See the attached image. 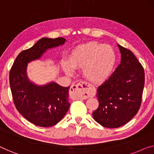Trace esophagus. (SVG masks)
Instances as JSON below:
<instances>
[{
	"instance_id": "34e87169",
	"label": "esophagus",
	"mask_w": 154,
	"mask_h": 154,
	"mask_svg": "<svg viewBox=\"0 0 154 154\" xmlns=\"http://www.w3.org/2000/svg\"><path fill=\"white\" fill-rule=\"evenodd\" d=\"M71 97L73 99L85 100L95 95V87L85 82H81L77 84H72L70 88Z\"/></svg>"
}]
</instances>
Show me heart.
<instances>
[{"label":"heart","instance_id":"heart-1","mask_svg":"<svg viewBox=\"0 0 154 154\" xmlns=\"http://www.w3.org/2000/svg\"><path fill=\"white\" fill-rule=\"evenodd\" d=\"M116 63V54L113 48L97 42L80 45L71 54L70 66L82 68V74L94 83H100L111 74ZM65 70L70 72L69 68Z\"/></svg>","mask_w":154,"mask_h":154}]
</instances>
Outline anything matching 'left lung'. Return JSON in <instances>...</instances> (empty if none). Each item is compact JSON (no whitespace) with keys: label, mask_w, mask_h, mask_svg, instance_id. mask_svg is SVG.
Wrapping results in <instances>:
<instances>
[{"label":"left lung","mask_w":154,"mask_h":154,"mask_svg":"<svg viewBox=\"0 0 154 154\" xmlns=\"http://www.w3.org/2000/svg\"><path fill=\"white\" fill-rule=\"evenodd\" d=\"M121 62L111 76L97 90L99 106L94 120L103 127L118 128L128 122L142 102L144 70L131 50L118 44Z\"/></svg>","instance_id":"obj_1"}]
</instances>
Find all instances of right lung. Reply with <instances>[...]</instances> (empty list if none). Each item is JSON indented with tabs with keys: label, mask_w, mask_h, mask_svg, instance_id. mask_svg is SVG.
Listing matches in <instances>:
<instances>
[{
	"label": "right lung",
	"mask_w": 154,
	"mask_h": 154,
	"mask_svg": "<svg viewBox=\"0 0 154 154\" xmlns=\"http://www.w3.org/2000/svg\"><path fill=\"white\" fill-rule=\"evenodd\" d=\"M61 37L42 38L20 52L10 71V84L16 109L26 120L38 127H49L61 121L70 107L68 90L56 83L38 86L27 79V63L40 58L48 48L65 43Z\"/></svg>",
	"instance_id": "obj_1"
}]
</instances>
